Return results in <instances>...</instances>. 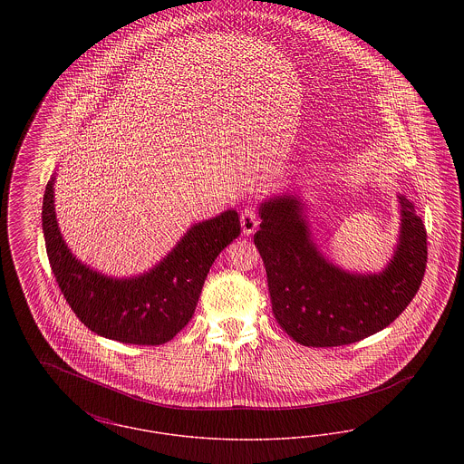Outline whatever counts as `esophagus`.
I'll use <instances>...</instances> for the list:
<instances>
[{"instance_id":"34e87169","label":"esophagus","mask_w":464,"mask_h":464,"mask_svg":"<svg viewBox=\"0 0 464 464\" xmlns=\"http://www.w3.org/2000/svg\"><path fill=\"white\" fill-rule=\"evenodd\" d=\"M240 222H242L243 235H252L256 231V227L259 226V219L252 208L243 210Z\"/></svg>"}]
</instances>
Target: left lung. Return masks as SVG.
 <instances>
[{"label": "left lung", "mask_w": 464, "mask_h": 464, "mask_svg": "<svg viewBox=\"0 0 464 464\" xmlns=\"http://www.w3.org/2000/svg\"><path fill=\"white\" fill-rule=\"evenodd\" d=\"M397 198V245L377 273H354L329 261L313 240L306 201L295 189L259 205L254 243L265 263L273 314L295 343L352 344L388 327L414 299L426 267V229L414 203Z\"/></svg>", "instance_id": "obj_1"}]
</instances>
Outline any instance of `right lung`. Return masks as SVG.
I'll list each match as a JSON object with an SVG mask.
<instances>
[{
	"label": "right lung",
	"instance_id": "1",
	"mask_svg": "<svg viewBox=\"0 0 464 464\" xmlns=\"http://www.w3.org/2000/svg\"><path fill=\"white\" fill-rule=\"evenodd\" d=\"M55 174L44 188L42 224L48 261L67 304L90 331L112 341L144 346L170 341L191 320L210 266L238 238V212L229 208L191 224L158 265L118 278L82 263L67 246L55 214Z\"/></svg>",
	"mask_w": 464,
	"mask_h": 464
}]
</instances>
